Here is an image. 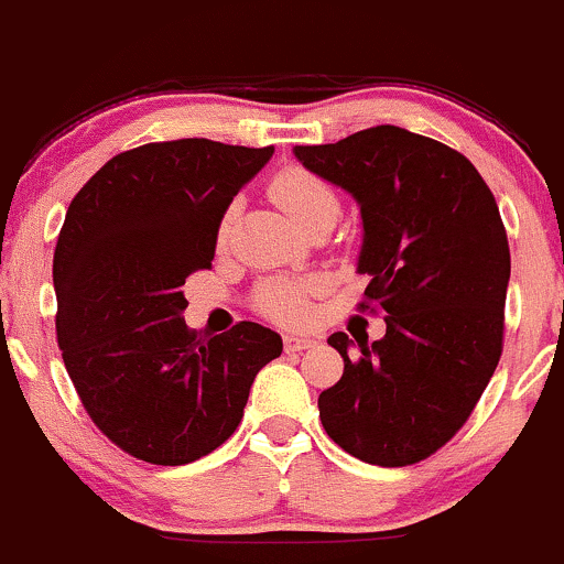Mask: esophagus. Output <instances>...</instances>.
I'll return each instance as SVG.
<instances>
[{
	"instance_id": "esophagus-1",
	"label": "esophagus",
	"mask_w": 564,
	"mask_h": 564,
	"mask_svg": "<svg viewBox=\"0 0 564 564\" xmlns=\"http://www.w3.org/2000/svg\"><path fill=\"white\" fill-rule=\"evenodd\" d=\"M283 345H286L289 352H300L313 348L315 339L307 337V334H286V337H283Z\"/></svg>"
}]
</instances>
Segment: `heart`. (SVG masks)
I'll use <instances>...</instances> for the list:
<instances>
[{
	"instance_id": "b5f03b06",
	"label": "heart",
	"mask_w": 564,
	"mask_h": 564,
	"mask_svg": "<svg viewBox=\"0 0 564 564\" xmlns=\"http://www.w3.org/2000/svg\"><path fill=\"white\" fill-rule=\"evenodd\" d=\"M270 195L289 219L300 230L315 225L321 219H337L339 203L329 184L315 173L305 169H286L278 173L270 184ZM232 221V212L221 219V235L227 232ZM318 292L315 281H289V278H275L259 286L257 307L268 318L281 321V324H300L311 313V296Z\"/></svg>"
}]
</instances>
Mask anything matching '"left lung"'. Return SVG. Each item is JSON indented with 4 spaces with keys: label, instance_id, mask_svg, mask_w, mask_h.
<instances>
[{
    "label": "left lung",
    "instance_id": "1",
    "mask_svg": "<svg viewBox=\"0 0 564 564\" xmlns=\"http://www.w3.org/2000/svg\"><path fill=\"white\" fill-rule=\"evenodd\" d=\"M294 158L361 208L356 270L386 318L375 343L329 337L345 372L318 395L321 423L358 460L410 466L460 431L500 361L511 253L498 203L471 160L395 126Z\"/></svg>",
    "mask_w": 564,
    "mask_h": 564
}]
</instances>
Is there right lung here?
<instances>
[{"instance_id": "right-lung-1", "label": "right lung", "mask_w": 564, "mask_h": 564, "mask_svg": "<svg viewBox=\"0 0 564 564\" xmlns=\"http://www.w3.org/2000/svg\"><path fill=\"white\" fill-rule=\"evenodd\" d=\"M272 147L158 141L111 158L74 195L53 257L55 334L93 423L128 455L184 466L238 429L251 382L281 356L253 321L203 337L184 281L212 268L232 197Z\"/></svg>"}]
</instances>
